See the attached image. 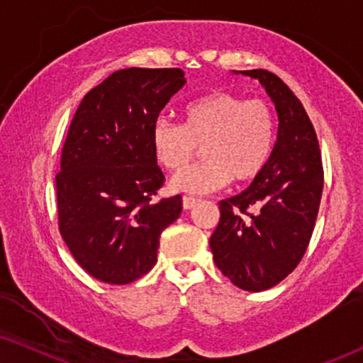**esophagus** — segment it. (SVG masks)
<instances>
[{
  "instance_id": "1",
  "label": "esophagus",
  "mask_w": 363,
  "mask_h": 363,
  "mask_svg": "<svg viewBox=\"0 0 363 363\" xmlns=\"http://www.w3.org/2000/svg\"><path fill=\"white\" fill-rule=\"evenodd\" d=\"M196 198L195 196H183V200H182V203H183V208H185V210H190V208H193L196 205Z\"/></svg>"
}]
</instances>
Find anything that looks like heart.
Listing matches in <instances>:
<instances>
[{"mask_svg":"<svg viewBox=\"0 0 363 363\" xmlns=\"http://www.w3.org/2000/svg\"><path fill=\"white\" fill-rule=\"evenodd\" d=\"M276 142V116L264 101H245L230 92H210L182 108V125L158 118L152 150L167 170H180L201 147L205 162L172 178L173 191L203 195L231 180L247 183L269 162Z\"/></svg>","mask_w":363,"mask_h":363,"instance_id":"b5f03b06","label":"heart"}]
</instances>
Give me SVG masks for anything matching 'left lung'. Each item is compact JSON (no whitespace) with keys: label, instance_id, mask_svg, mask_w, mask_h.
I'll use <instances>...</instances> for the list:
<instances>
[{"label":"left lung","instance_id":"8db88e82","mask_svg":"<svg viewBox=\"0 0 363 363\" xmlns=\"http://www.w3.org/2000/svg\"><path fill=\"white\" fill-rule=\"evenodd\" d=\"M235 72L261 82L279 127L261 175L240 195L220 201L210 247L218 269L233 284L259 292L279 284L304 256L319 213L324 170L314 127L291 89L264 69Z\"/></svg>","mask_w":363,"mask_h":363}]
</instances>
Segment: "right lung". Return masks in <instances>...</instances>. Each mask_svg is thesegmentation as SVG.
<instances>
[{"mask_svg": "<svg viewBox=\"0 0 363 363\" xmlns=\"http://www.w3.org/2000/svg\"><path fill=\"white\" fill-rule=\"evenodd\" d=\"M185 82L182 69H122L74 113L56 175L59 231L79 266L107 284L147 274L182 213L180 195L150 201L165 182L152 127Z\"/></svg>", "mask_w": 363, "mask_h": 363, "instance_id": "add662e5", "label": "right lung"}]
</instances>
